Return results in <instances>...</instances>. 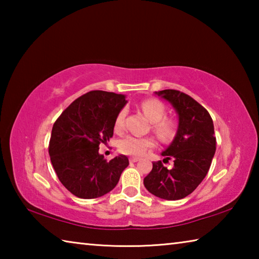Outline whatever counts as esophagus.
I'll return each instance as SVG.
<instances>
[{
    "label": "esophagus",
    "instance_id": "34e87169",
    "mask_svg": "<svg viewBox=\"0 0 259 259\" xmlns=\"http://www.w3.org/2000/svg\"><path fill=\"white\" fill-rule=\"evenodd\" d=\"M139 159L138 157H130L129 159V161H130V163H135V162H137Z\"/></svg>",
    "mask_w": 259,
    "mask_h": 259
}]
</instances>
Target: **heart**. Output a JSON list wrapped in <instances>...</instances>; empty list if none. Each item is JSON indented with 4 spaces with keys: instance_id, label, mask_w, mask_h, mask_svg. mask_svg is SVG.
I'll return each mask as SVG.
<instances>
[{
    "instance_id": "heart-1",
    "label": "heart",
    "mask_w": 259,
    "mask_h": 259,
    "mask_svg": "<svg viewBox=\"0 0 259 259\" xmlns=\"http://www.w3.org/2000/svg\"><path fill=\"white\" fill-rule=\"evenodd\" d=\"M140 108L144 114L148 117V120L152 122V128L154 130L157 137L162 142H170L174 139L177 133L178 123L175 119L165 116V107L160 100L157 99H146L140 104ZM126 111L123 108L117 113L114 122V128L116 131H120L124 126ZM155 142L152 137H138V136H125L119 140L117 147L121 153L126 155L140 156L145 154L146 151L154 147Z\"/></svg>"
}]
</instances>
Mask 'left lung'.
Instances as JSON below:
<instances>
[{
    "label": "left lung",
    "mask_w": 259,
    "mask_h": 259,
    "mask_svg": "<svg viewBox=\"0 0 259 259\" xmlns=\"http://www.w3.org/2000/svg\"><path fill=\"white\" fill-rule=\"evenodd\" d=\"M155 94L171 103L179 116L176 137L162 153L163 161L174 159V165L166 168L163 162H154L144 185L157 198L181 200L190 195L209 171L216 152L213 122L202 105L182 91L166 89Z\"/></svg>",
    "instance_id": "left-lung-1"
}]
</instances>
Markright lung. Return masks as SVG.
<instances>
[{
  "instance_id": "add662e5",
  "label": "right lung",
  "mask_w": 259,
  "mask_h": 259,
  "mask_svg": "<svg viewBox=\"0 0 259 259\" xmlns=\"http://www.w3.org/2000/svg\"><path fill=\"white\" fill-rule=\"evenodd\" d=\"M123 95L94 90L74 100L52 126L49 155L60 183L77 198L96 199L111 192L129 165L125 155L107 161L100 144L113 137Z\"/></svg>"
}]
</instances>
